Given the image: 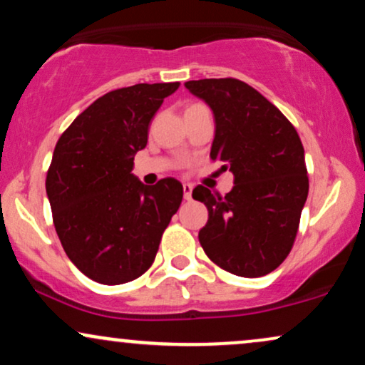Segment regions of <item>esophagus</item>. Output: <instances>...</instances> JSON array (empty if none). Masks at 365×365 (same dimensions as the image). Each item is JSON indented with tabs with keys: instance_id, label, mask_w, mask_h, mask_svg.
<instances>
[{
	"instance_id": "1",
	"label": "esophagus",
	"mask_w": 365,
	"mask_h": 365,
	"mask_svg": "<svg viewBox=\"0 0 365 365\" xmlns=\"http://www.w3.org/2000/svg\"><path fill=\"white\" fill-rule=\"evenodd\" d=\"M192 187L190 183H183V197H185V200H190L192 199Z\"/></svg>"
}]
</instances>
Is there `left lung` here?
I'll return each mask as SVG.
<instances>
[{
	"instance_id": "1",
	"label": "left lung",
	"mask_w": 365,
	"mask_h": 365,
	"mask_svg": "<svg viewBox=\"0 0 365 365\" xmlns=\"http://www.w3.org/2000/svg\"><path fill=\"white\" fill-rule=\"evenodd\" d=\"M187 90L212 108L210 158L235 175L222 197L195 187L192 197L209 210L199 232L216 265L240 277H262L287 258L308 199L304 148L287 117L236 78L187 81Z\"/></svg>"
}]
</instances>
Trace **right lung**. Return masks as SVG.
Returning <instances> with one entry per match:
<instances>
[{
  "label": "right lung",
  "instance_id": "add662e5",
  "mask_svg": "<svg viewBox=\"0 0 365 365\" xmlns=\"http://www.w3.org/2000/svg\"><path fill=\"white\" fill-rule=\"evenodd\" d=\"M175 83H139L95 100L57 140L46 190L66 255L105 285L140 277L182 204L178 180L143 185L130 171L149 122Z\"/></svg>",
  "mask_w": 365,
  "mask_h": 365
}]
</instances>
